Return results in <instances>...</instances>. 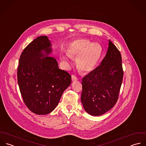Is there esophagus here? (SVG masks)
I'll return each mask as SVG.
<instances>
[{
	"label": "esophagus",
	"mask_w": 146,
	"mask_h": 146,
	"mask_svg": "<svg viewBox=\"0 0 146 146\" xmlns=\"http://www.w3.org/2000/svg\"><path fill=\"white\" fill-rule=\"evenodd\" d=\"M71 78H72V81H76V80H78V78L75 75H72Z\"/></svg>",
	"instance_id": "esophagus-1"
}]
</instances>
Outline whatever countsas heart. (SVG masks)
<instances>
[{"label":"heart","mask_w":146,"mask_h":146,"mask_svg":"<svg viewBox=\"0 0 146 146\" xmlns=\"http://www.w3.org/2000/svg\"><path fill=\"white\" fill-rule=\"evenodd\" d=\"M101 49L95 42L90 43L86 39L74 41L68 48V55L63 56L64 61L68 63L70 57H77L79 69L84 72H90L96 67L100 58Z\"/></svg>","instance_id":"b5f03b06"}]
</instances>
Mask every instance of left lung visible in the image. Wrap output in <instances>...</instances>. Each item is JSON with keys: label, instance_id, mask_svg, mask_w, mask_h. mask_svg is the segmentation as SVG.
Returning <instances> with one entry per match:
<instances>
[{"label": "left lung", "instance_id": "obj_1", "mask_svg": "<svg viewBox=\"0 0 146 146\" xmlns=\"http://www.w3.org/2000/svg\"><path fill=\"white\" fill-rule=\"evenodd\" d=\"M123 75L121 53L109 40L106 54L100 65L82 79L81 101L88 114L100 115L114 106L118 100Z\"/></svg>", "mask_w": 146, "mask_h": 146}]
</instances>
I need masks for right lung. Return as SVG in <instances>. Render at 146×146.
Segmentation results:
<instances>
[{
  "label": "right lung",
  "mask_w": 146,
  "mask_h": 146,
  "mask_svg": "<svg viewBox=\"0 0 146 146\" xmlns=\"http://www.w3.org/2000/svg\"><path fill=\"white\" fill-rule=\"evenodd\" d=\"M51 47L47 36L38 37L24 49L17 68L23 101L31 111L39 115L51 112L71 83V75L59 68L54 58L44 57L51 52Z\"/></svg>",
  "instance_id": "1"
}]
</instances>
